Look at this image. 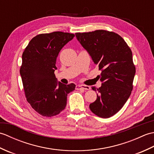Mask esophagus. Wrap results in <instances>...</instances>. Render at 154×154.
<instances>
[{
    "mask_svg": "<svg viewBox=\"0 0 154 154\" xmlns=\"http://www.w3.org/2000/svg\"><path fill=\"white\" fill-rule=\"evenodd\" d=\"M75 89L77 90H80V89L89 90L91 89V87L88 85H76Z\"/></svg>",
    "mask_w": 154,
    "mask_h": 154,
    "instance_id": "esophagus-1",
    "label": "esophagus"
}]
</instances>
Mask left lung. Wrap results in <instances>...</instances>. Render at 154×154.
I'll use <instances>...</instances> for the list:
<instances>
[{
	"instance_id": "1",
	"label": "left lung",
	"mask_w": 154,
	"mask_h": 154,
	"mask_svg": "<svg viewBox=\"0 0 154 154\" xmlns=\"http://www.w3.org/2000/svg\"><path fill=\"white\" fill-rule=\"evenodd\" d=\"M75 35L102 71L99 75L102 85L92 87L97 91V97L90 104V109L100 118H110L122 109L132 93L136 73L132 51L113 32L98 30Z\"/></svg>"
}]
</instances>
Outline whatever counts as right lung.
Instances as JSON below:
<instances>
[{
  "mask_svg": "<svg viewBox=\"0 0 154 154\" xmlns=\"http://www.w3.org/2000/svg\"><path fill=\"white\" fill-rule=\"evenodd\" d=\"M73 34L54 32L35 35L22 54L20 69L26 100L32 109L46 117L60 114L67 104V97L75 85L57 82L54 74L57 55Z\"/></svg>",
  "mask_w": 154,
  "mask_h": 154,
  "instance_id": "1",
  "label": "right lung"
}]
</instances>
